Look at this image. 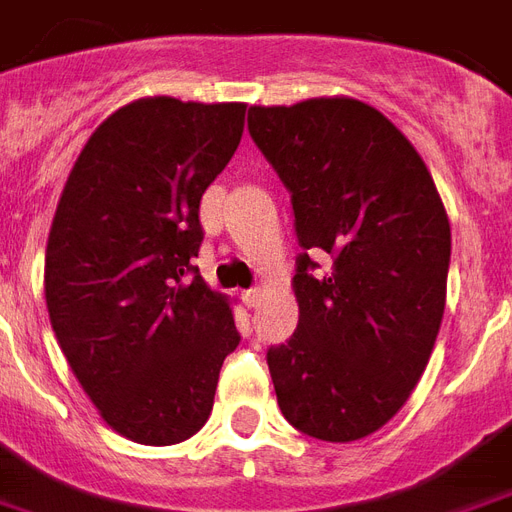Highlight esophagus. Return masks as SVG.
I'll return each mask as SVG.
<instances>
[{
	"label": "esophagus",
	"mask_w": 512,
	"mask_h": 512,
	"mask_svg": "<svg viewBox=\"0 0 512 512\" xmlns=\"http://www.w3.org/2000/svg\"><path fill=\"white\" fill-rule=\"evenodd\" d=\"M242 302L245 307H256L261 302V288H248V291H242Z\"/></svg>",
	"instance_id": "1"
}]
</instances>
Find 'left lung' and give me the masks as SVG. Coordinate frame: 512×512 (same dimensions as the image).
I'll return each instance as SVG.
<instances>
[{"mask_svg":"<svg viewBox=\"0 0 512 512\" xmlns=\"http://www.w3.org/2000/svg\"><path fill=\"white\" fill-rule=\"evenodd\" d=\"M291 191L297 332L267 351L283 416L326 443L378 432L424 375L445 310L451 224L424 159L351 96L248 110ZM307 250L333 256L315 273Z\"/></svg>","mask_w":512,"mask_h":512,"instance_id":"1","label":"left lung"}]
</instances>
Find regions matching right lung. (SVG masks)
Instances as JSON below:
<instances>
[{
    "label": "right lung",
    "instance_id": "1",
    "mask_svg": "<svg viewBox=\"0 0 512 512\" xmlns=\"http://www.w3.org/2000/svg\"><path fill=\"white\" fill-rule=\"evenodd\" d=\"M242 126V102L145 96L96 126L61 191L45 251L51 326L99 416L132 443L197 434L240 343L229 299L191 259L202 194Z\"/></svg>",
    "mask_w": 512,
    "mask_h": 512
}]
</instances>
